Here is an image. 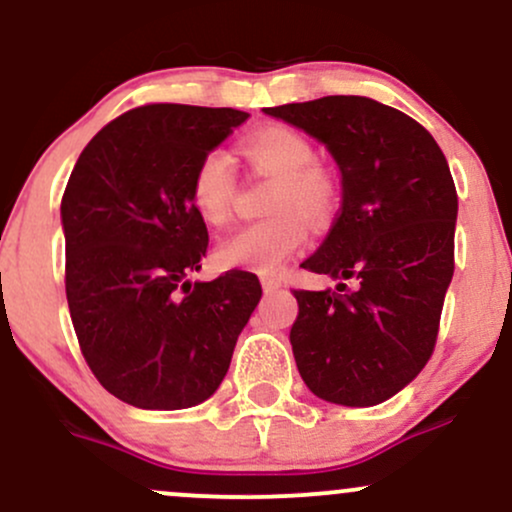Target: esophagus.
<instances>
[{
    "instance_id": "esophagus-1",
    "label": "esophagus",
    "mask_w": 512,
    "mask_h": 512,
    "mask_svg": "<svg viewBox=\"0 0 512 512\" xmlns=\"http://www.w3.org/2000/svg\"><path fill=\"white\" fill-rule=\"evenodd\" d=\"M261 285H263V292H275L280 287V280L271 278V275H266V278H261Z\"/></svg>"
}]
</instances>
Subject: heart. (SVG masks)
<instances>
[{
	"instance_id": "b5f03b06",
	"label": "heart",
	"mask_w": 512,
	"mask_h": 512,
	"mask_svg": "<svg viewBox=\"0 0 512 512\" xmlns=\"http://www.w3.org/2000/svg\"><path fill=\"white\" fill-rule=\"evenodd\" d=\"M241 157L275 183L266 198L271 217L244 225L217 244V261L229 268L275 273L307 237V225H324L338 208L341 183L317 162V147L290 125H263L237 142ZM237 198V179L227 152L210 149L191 179V203L210 225H225Z\"/></svg>"
}]
</instances>
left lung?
<instances>
[{
	"mask_svg": "<svg viewBox=\"0 0 512 512\" xmlns=\"http://www.w3.org/2000/svg\"><path fill=\"white\" fill-rule=\"evenodd\" d=\"M324 142L343 179L329 237L302 268L336 290H292L290 343L319 399L375 406L409 384L435 350L455 273L457 191L433 135L367 96L263 108Z\"/></svg>",
	"mask_w": 512,
	"mask_h": 512,
	"instance_id": "8db88e82",
	"label": "left lung"
}]
</instances>
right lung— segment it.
<instances>
[{"mask_svg":"<svg viewBox=\"0 0 512 512\" xmlns=\"http://www.w3.org/2000/svg\"><path fill=\"white\" fill-rule=\"evenodd\" d=\"M246 118L237 108L137 106L91 137L67 181L74 333L101 387L137 409H188L215 394L261 300L254 273L188 280L208 251L193 171Z\"/></svg>","mask_w":512,"mask_h":512,"instance_id":"right-lung-1","label":"right lung"}]
</instances>
